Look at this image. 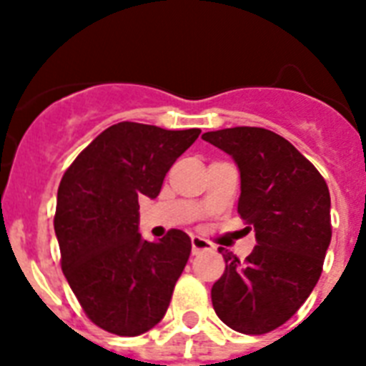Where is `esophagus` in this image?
<instances>
[{"label": "esophagus", "instance_id": "esophagus-1", "mask_svg": "<svg viewBox=\"0 0 366 366\" xmlns=\"http://www.w3.org/2000/svg\"><path fill=\"white\" fill-rule=\"evenodd\" d=\"M214 247H212L211 241L203 239V237H197V235H194L192 237V252L194 254H199V252H203V250H212Z\"/></svg>", "mask_w": 366, "mask_h": 366}]
</instances>
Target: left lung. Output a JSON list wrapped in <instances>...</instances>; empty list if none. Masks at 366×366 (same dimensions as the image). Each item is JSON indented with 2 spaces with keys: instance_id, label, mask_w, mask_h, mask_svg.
<instances>
[{
  "instance_id": "8db88e82",
  "label": "left lung",
  "mask_w": 366,
  "mask_h": 366,
  "mask_svg": "<svg viewBox=\"0 0 366 366\" xmlns=\"http://www.w3.org/2000/svg\"><path fill=\"white\" fill-rule=\"evenodd\" d=\"M235 161L241 218L254 228L244 262L224 250L212 307L229 329L266 335L289 321L317 285L330 244V194L319 171L273 131L234 127L203 134Z\"/></svg>"
}]
</instances>
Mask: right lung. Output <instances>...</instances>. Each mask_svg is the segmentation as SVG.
I'll return each instance as SVG.
<instances>
[{
	"label": "right lung",
	"mask_w": 366,
	"mask_h": 366,
	"mask_svg": "<svg viewBox=\"0 0 366 366\" xmlns=\"http://www.w3.org/2000/svg\"><path fill=\"white\" fill-rule=\"evenodd\" d=\"M199 129L167 131L122 122L102 131L60 180L54 214L62 272L100 329L138 336L154 329L192 252L171 229L159 241L138 234V199H155L172 163Z\"/></svg>",
	"instance_id": "right-lung-1"
}]
</instances>
